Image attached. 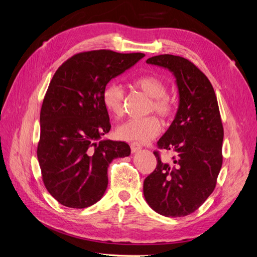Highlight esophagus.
<instances>
[{"label":"esophagus","mask_w":257,"mask_h":257,"mask_svg":"<svg viewBox=\"0 0 257 257\" xmlns=\"http://www.w3.org/2000/svg\"><path fill=\"white\" fill-rule=\"evenodd\" d=\"M131 149H132V152L136 153V152H138V151H141L142 146L139 145L138 143H132V144H131Z\"/></svg>","instance_id":"1"}]
</instances>
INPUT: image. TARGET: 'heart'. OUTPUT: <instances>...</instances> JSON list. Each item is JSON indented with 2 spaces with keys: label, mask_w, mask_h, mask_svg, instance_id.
<instances>
[{
  "label": "heart",
  "mask_w": 257,
  "mask_h": 257,
  "mask_svg": "<svg viewBox=\"0 0 257 257\" xmlns=\"http://www.w3.org/2000/svg\"><path fill=\"white\" fill-rule=\"evenodd\" d=\"M134 85L145 94L151 97L150 111H155L163 118H169L174 113L175 106L166 94L167 87L161 78L153 75L138 77ZM103 104L106 109L115 116L124 113V98L125 92L118 83H109L103 91ZM161 123L157 116L150 115L144 119H131L116 127V136L122 141L146 143L159 135Z\"/></svg>",
  "instance_id": "b5f03b06"
}]
</instances>
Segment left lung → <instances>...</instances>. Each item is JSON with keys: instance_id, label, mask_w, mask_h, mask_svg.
<instances>
[{"instance_id": "8db88e82", "label": "left lung", "mask_w": 257, "mask_h": 257, "mask_svg": "<svg viewBox=\"0 0 257 257\" xmlns=\"http://www.w3.org/2000/svg\"><path fill=\"white\" fill-rule=\"evenodd\" d=\"M173 73L179 93L174 121L158 146L176 158L163 162L144 181L146 201L164 216H185L197 210L213 192L222 167L224 131L212 84L191 61L173 54L147 60Z\"/></svg>"}]
</instances>
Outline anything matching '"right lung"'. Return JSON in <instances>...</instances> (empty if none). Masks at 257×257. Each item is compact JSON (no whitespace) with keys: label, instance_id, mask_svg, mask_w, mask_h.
I'll return each mask as SVG.
<instances>
[{"label":"right lung","instance_id":"1","mask_svg":"<svg viewBox=\"0 0 257 257\" xmlns=\"http://www.w3.org/2000/svg\"><path fill=\"white\" fill-rule=\"evenodd\" d=\"M144 53L94 50L75 54L49 83L42 105L37 147L46 189L61 205L87 208L103 197L112 160L131 154L126 143L102 137L110 131L103 91Z\"/></svg>","mask_w":257,"mask_h":257}]
</instances>
